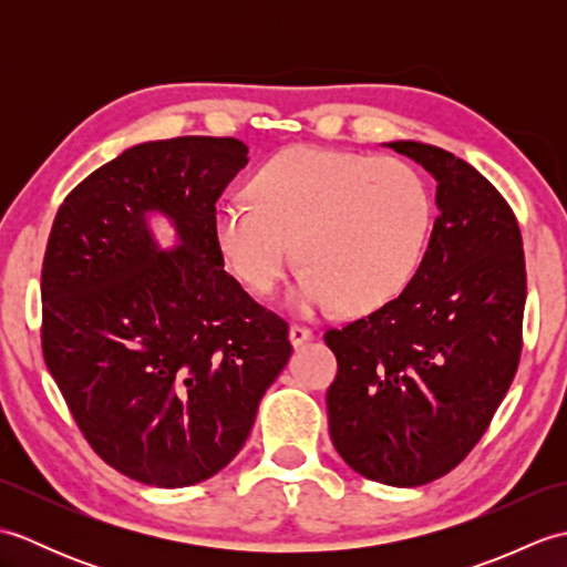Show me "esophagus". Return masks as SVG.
Wrapping results in <instances>:
<instances>
[{
  "label": "esophagus",
  "instance_id": "esophagus-1",
  "mask_svg": "<svg viewBox=\"0 0 567 567\" xmlns=\"http://www.w3.org/2000/svg\"><path fill=\"white\" fill-rule=\"evenodd\" d=\"M311 339H315V331L307 329V327H299V323H292V327H290V343H292L295 348L307 343V341H311Z\"/></svg>",
  "mask_w": 567,
  "mask_h": 567
}]
</instances>
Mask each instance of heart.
Wrapping results in <instances>:
<instances>
[{
  "instance_id": "obj_1",
  "label": "heart",
  "mask_w": 567,
  "mask_h": 567,
  "mask_svg": "<svg viewBox=\"0 0 567 567\" xmlns=\"http://www.w3.org/2000/svg\"><path fill=\"white\" fill-rule=\"evenodd\" d=\"M250 204L221 202L212 234L250 292L268 295L302 260L290 302L370 311L416 272L431 228L426 179L402 158L297 146L252 175Z\"/></svg>"
}]
</instances>
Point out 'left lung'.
<instances>
[{"instance_id": "8db88e82", "label": "left lung", "mask_w": 567, "mask_h": 567, "mask_svg": "<svg viewBox=\"0 0 567 567\" xmlns=\"http://www.w3.org/2000/svg\"><path fill=\"white\" fill-rule=\"evenodd\" d=\"M436 179L439 216L414 277L365 319L331 329L333 449L392 487L439 480L483 439L522 355L526 265L512 207L453 153L388 143Z\"/></svg>"}]
</instances>
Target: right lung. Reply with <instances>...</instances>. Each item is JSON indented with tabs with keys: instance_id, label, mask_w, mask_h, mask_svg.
<instances>
[{
	"instance_id": "1",
	"label": "right lung",
	"mask_w": 567,
	"mask_h": 567,
	"mask_svg": "<svg viewBox=\"0 0 567 567\" xmlns=\"http://www.w3.org/2000/svg\"><path fill=\"white\" fill-rule=\"evenodd\" d=\"M248 163L238 138L124 151L70 192L48 238L45 365L106 465L153 487L209 480L244 449L292 355L287 321L224 270L216 199ZM174 224L163 251L147 216Z\"/></svg>"
}]
</instances>
